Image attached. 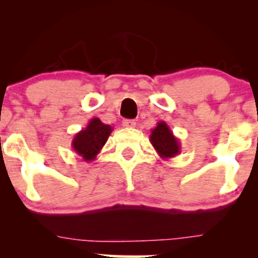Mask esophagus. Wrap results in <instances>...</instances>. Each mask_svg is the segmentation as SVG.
Wrapping results in <instances>:
<instances>
[{"mask_svg":"<svg viewBox=\"0 0 258 258\" xmlns=\"http://www.w3.org/2000/svg\"><path fill=\"white\" fill-rule=\"evenodd\" d=\"M122 125L125 127H135L136 126V121L135 120H123Z\"/></svg>","mask_w":258,"mask_h":258,"instance_id":"1","label":"esophagus"}]
</instances>
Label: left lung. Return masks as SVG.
<instances>
[{
    "mask_svg": "<svg viewBox=\"0 0 258 258\" xmlns=\"http://www.w3.org/2000/svg\"><path fill=\"white\" fill-rule=\"evenodd\" d=\"M150 132L149 141L160 158L168 160L180 154L179 139L173 135L165 121H159Z\"/></svg>",
    "mask_w": 258,
    "mask_h": 258,
    "instance_id": "left-lung-1",
    "label": "left lung"
}]
</instances>
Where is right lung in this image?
<instances>
[{"label": "right lung", "instance_id": "right-lung-1", "mask_svg": "<svg viewBox=\"0 0 258 258\" xmlns=\"http://www.w3.org/2000/svg\"><path fill=\"white\" fill-rule=\"evenodd\" d=\"M111 132L112 127L110 125H105L98 117H93L84 130L75 135L72 142L73 150L82 161H93L104 147Z\"/></svg>", "mask_w": 258, "mask_h": 258}]
</instances>
